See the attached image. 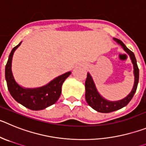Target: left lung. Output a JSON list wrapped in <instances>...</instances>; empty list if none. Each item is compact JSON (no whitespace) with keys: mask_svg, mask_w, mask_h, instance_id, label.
I'll list each match as a JSON object with an SVG mask.
<instances>
[{"mask_svg":"<svg viewBox=\"0 0 146 146\" xmlns=\"http://www.w3.org/2000/svg\"><path fill=\"white\" fill-rule=\"evenodd\" d=\"M113 40H115L117 44L121 46V47L124 48V50L129 55L132 62L133 64L134 68V76H135V82H134V86L132 88V91L128 95L124 98V99L118 101H109L108 100L105 99L100 95L98 92V89L96 88L94 82L92 78L91 75L87 73V77H86V82H85V98L87 102L88 105L91 106L93 109L95 111H98L100 113H111L113 111H117L119 109L124 108V106H127L129 102H130L131 100L133 98L135 94L136 89H137V84H138L139 81V69L137 65V61L136 58L135 57L133 52L130 51L124 45V44L121 40L119 39L115 38Z\"/></svg>","mask_w":146,"mask_h":146,"instance_id":"1","label":"left lung"}]
</instances>
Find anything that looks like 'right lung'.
Segmentation results:
<instances>
[{
  "instance_id": "obj_1",
  "label": "right lung",
  "mask_w": 146,
  "mask_h": 146,
  "mask_svg": "<svg viewBox=\"0 0 146 146\" xmlns=\"http://www.w3.org/2000/svg\"><path fill=\"white\" fill-rule=\"evenodd\" d=\"M21 43L11 50L5 68V77L8 89L12 98L23 106L33 111L43 110L54 104L58 100L62 92V84L71 72H67L58 76L41 87L33 89L22 87L16 82L11 70L13 54Z\"/></svg>"
}]
</instances>
